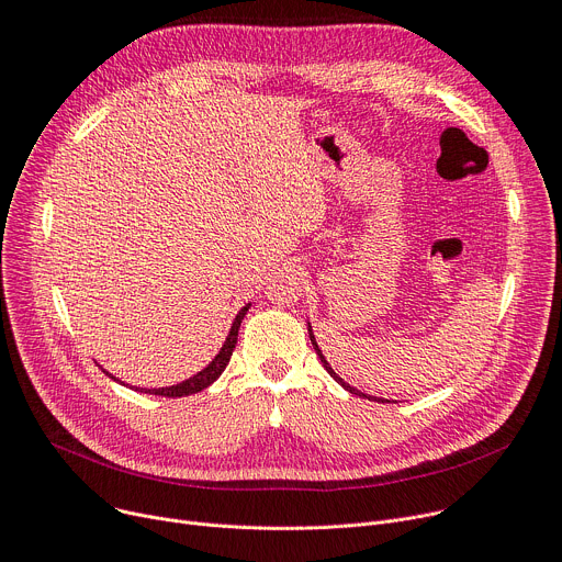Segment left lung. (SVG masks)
Returning <instances> with one entry per match:
<instances>
[{
  "label": "left lung",
  "instance_id": "left-lung-1",
  "mask_svg": "<svg viewBox=\"0 0 562 562\" xmlns=\"http://www.w3.org/2000/svg\"><path fill=\"white\" fill-rule=\"evenodd\" d=\"M308 338H311V345H313V349H315V353H317V358H319V362H323V367L329 371V375L338 382V384H342L349 393H356V395H360V397H369V400H378V403H384V400L382 397H373V395H367V393H362V391H358V389H353L349 382H345L334 369H331V364L327 362V358L323 356V351H319V347H317V342H315V336H313V329H311V325H308Z\"/></svg>",
  "mask_w": 562,
  "mask_h": 562
}]
</instances>
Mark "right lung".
Returning a JSON list of instances; mask_svg holds the SVG:
<instances>
[{"label": "right lung", "mask_w": 562, "mask_h": 562, "mask_svg": "<svg viewBox=\"0 0 562 562\" xmlns=\"http://www.w3.org/2000/svg\"><path fill=\"white\" fill-rule=\"evenodd\" d=\"M249 306H251V304L239 308V313H237L235 319H233V327H231V331H228V336H226V340H224L220 353H217V356L209 362V367H204L200 373H195L193 378H189V380H184V382H180V384H173V386H162V389H139V386H135V391H142V393H148V395H162V397H182V395L198 393V391L206 389L209 384H213V382L222 375V371L226 369V364H228V360H231V356H233V349H235V345H237V331H239V325H243V319H245ZM104 373H106L109 378H113L109 371H104ZM113 380H115V378H113ZM131 389H133V386H131Z\"/></svg>", "instance_id": "right-lung-1"}]
</instances>
